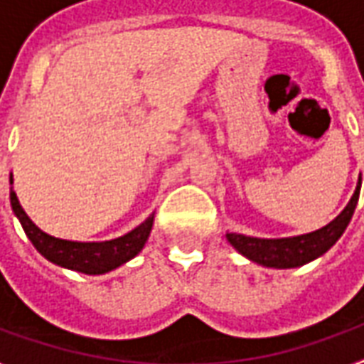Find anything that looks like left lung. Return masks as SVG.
<instances>
[{
  "label": "left lung",
  "mask_w": 364,
  "mask_h": 364,
  "mask_svg": "<svg viewBox=\"0 0 364 364\" xmlns=\"http://www.w3.org/2000/svg\"><path fill=\"white\" fill-rule=\"evenodd\" d=\"M360 192V180L357 190L353 193L351 201L347 203V208L320 230L301 235L293 238H277V240H267V238H252L244 235H227L229 242L237 248L240 254L252 262H258L262 266L267 267H299L304 266L310 259L322 256L323 252L330 250L336 244L347 225L351 221L355 205L359 201Z\"/></svg>",
  "instance_id": "left-lung-1"
}]
</instances>
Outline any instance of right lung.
Segmentation results:
<instances>
[{"label": "right lung", "mask_w": 364, "mask_h": 364, "mask_svg": "<svg viewBox=\"0 0 364 364\" xmlns=\"http://www.w3.org/2000/svg\"><path fill=\"white\" fill-rule=\"evenodd\" d=\"M9 198H11L13 211L23 225L26 237L34 244V248L52 264L68 267L73 272L87 273V275L112 272L122 264H126L127 259L137 256L145 246V240L149 237L151 227H153V215H151L149 219H145L137 229L120 238L106 240V242H71V240H62V238H54L42 232L23 211L13 188L9 192Z\"/></svg>", "instance_id": "add662e5"}]
</instances>
